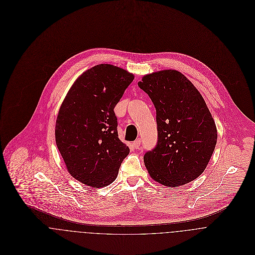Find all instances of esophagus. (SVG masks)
Returning a JSON list of instances; mask_svg holds the SVG:
<instances>
[{"mask_svg": "<svg viewBox=\"0 0 255 255\" xmlns=\"http://www.w3.org/2000/svg\"><path fill=\"white\" fill-rule=\"evenodd\" d=\"M141 144V139L140 138H137L134 142H133V146H134V148H139V146Z\"/></svg>", "mask_w": 255, "mask_h": 255, "instance_id": "obj_1", "label": "esophagus"}]
</instances>
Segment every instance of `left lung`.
I'll use <instances>...</instances> for the list:
<instances>
[{"label": "left lung", "mask_w": 255, "mask_h": 255, "mask_svg": "<svg viewBox=\"0 0 255 255\" xmlns=\"http://www.w3.org/2000/svg\"><path fill=\"white\" fill-rule=\"evenodd\" d=\"M138 86L156 109L158 140L144 155L150 177L169 187L192 182L206 169L217 142L216 125L204 99L175 70L147 74Z\"/></svg>", "instance_id": "obj_1"}]
</instances>
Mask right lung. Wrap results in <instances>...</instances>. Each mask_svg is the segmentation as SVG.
I'll use <instances>...</instances> for the list:
<instances>
[{"mask_svg": "<svg viewBox=\"0 0 255 255\" xmlns=\"http://www.w3.org/2000/svg\"><path fill=\"white\" fill-rule=\"evenodd\" d=\"M134 76L108 65L82 73L68 92L56 122V143L73 178L92 187L118 177L129 148L119 139L114 108Z\"/></svg>", "mask_w": 255, "mask_h": 255, "instance_id": "1", "label": "right lung"}]
</instances>
